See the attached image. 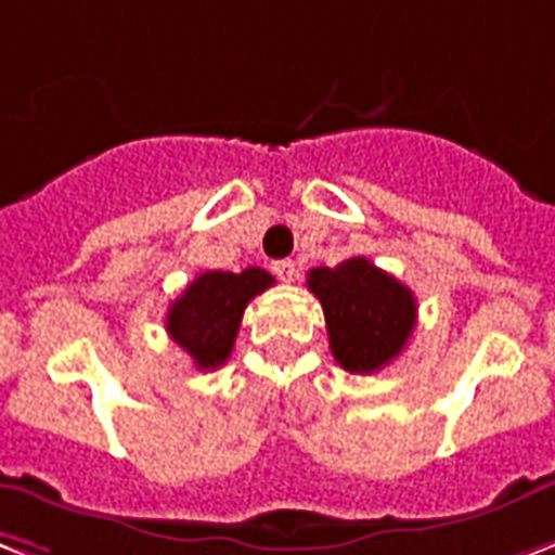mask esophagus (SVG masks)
<instances>
[{"instance_id":"esophagus-1","label":"esophagus","mask_w":555,"mask_h":555,"mask_svg":"<svg viewBox=\"0 0 555 555\" xmlns=\"http://www.w3.org/2000/svg\"><path fill=\"white\" fill-rule=\"evenodd\" d=\"M273 273H276L282 282H294L299 276V264L294 258H282V261H273Z\"/></svg>"}]
</instances>
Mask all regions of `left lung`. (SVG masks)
Listing matches in <instances>:
<instances>
[{"mask_svg":"<svg viewBox=\"0 0 555 555\" xmlns=\"http://www.w3.org/2000/svg\"><path fill=\"white\" fill-rule=\"evenodd\" d=\"M309 291L320 299L332 356L344 371L373 373L391 364L417 323L414 294L367 258L309 270Z\"/></svg>","mask_w":555,"mask_h":555,"instance_id":"8db88e82","label":"left lung"}]
</instances>
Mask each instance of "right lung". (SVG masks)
Here are the masks:
<instances>
[{"label":"right lung","mask_w":555,"mask_h":555,"mask_svg":"<svg viewBox=\"0 0 555 555\" xmlns=\"http://www.w3.org/2000/svg\"><path fill=\"white\" fill-rule=\"evenodd\" d=\"M270 285L273 276L261 267L241 273L205 270L167 311V335L194 359L196 371H217L232 356L249 299Z\"/></svg>","instance_id":"1"}]
</instances>
